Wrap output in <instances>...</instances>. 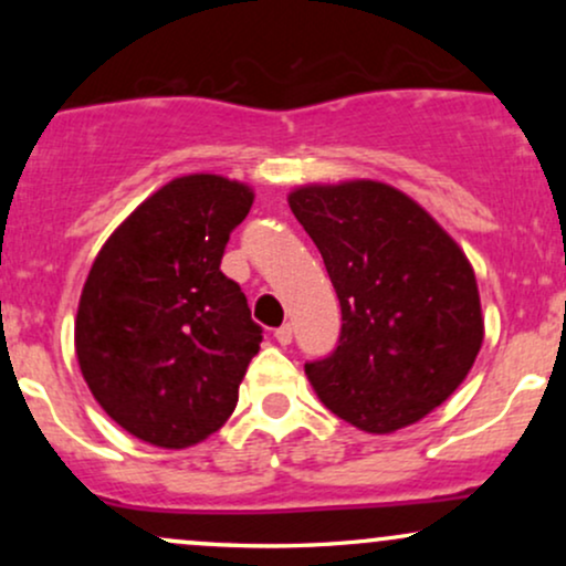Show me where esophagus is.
Masks as SVG:
<instances>
[{
    "instance_id": "esophagus-1",
    "label": "esophagus",
    "mask_w": 566,
    "mask_h": 566,
    "mask_svg": "<svg viewBox=\"0 0 566 566\" xmlns=\"http://www.w3.org/2000/svg\"><path fill=\"white\" fill-rule=\"evenodd\" d=\"M274 337L279 343H282V346H290V343H292V327H290V324H282V327H279L274 333Z\"/></svg>"
}]
</instances>
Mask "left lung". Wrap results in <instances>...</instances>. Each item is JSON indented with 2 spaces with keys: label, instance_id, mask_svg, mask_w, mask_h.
<instances>
[{
  "label": "left lung",
  "instance_id": "left-lung-1",
  "mask_svg": "<svg viewBox=\"0 0 566 566\" xmlns=\"http://www.w3.org/2000/svg\"><path fill=\"white\" fill-rule=\"evenodd\" d=\"M290 210L319 247L340 301L335 350L305 361L311 386L367 433L426 418L482 348L469 258L423 207L375 180L303 186Z\"/></svg>",
  "mask_w": 566,
  "mask_h": 566
}]
</instances>
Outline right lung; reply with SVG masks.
<instances>
[{"label": "right lung", "instance_id": "1", "mask_svg": "<svg viewBox=\"0 0 566 566\" xmlns=\"http://www.w3.org/2000/svg\"><path fill=\"white\" fill-rule=\"evenodd\" d=\"M252 191L186 175L151 193L97 252L76 359L97 405L148 444L184 450L229 420L263 327L220 271Z\"/></svg>", "mask_w": 566, "mask_h": 566}]
</instances>
